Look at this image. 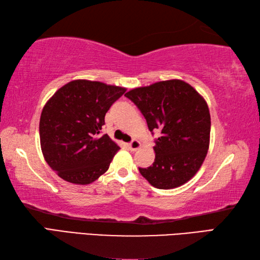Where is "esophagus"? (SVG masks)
<instances>
[{"mask_svg":"<svg viewBox=\"0 0 260 260\" xmlns=\"http://www.w3.org/2000/svg\"><path fill=\"white\" fill-rule=\"evenodd\" d=\"M127 147H128L129 151H136L141 147V143L139 141H133L131 142L129 144H127Z\"/></svg>","mask_w":260,"mask_h":260,"instance_id":"1","label":"esophagus"}]
</instances>
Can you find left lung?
Wrapping results in <instances>:
<instances>
[{
    "label": "left lung",
    "instance_id": "obj_1",
    "mask_svg": "<svg viewBox=\"0 0 260 260\" xmlns=\"http://www.w3.org/2000/svg\"><path fill=\"white\" fill-rule=\"evenodd\" d=\"M125 96L146 119L148 129L161 132L155 159L140 173L157 187L173 189L192 179L207 156L211 119L208 105L194 88L172 79L132 89Z\"/></svg>",
    "mask_w": 260,
    "mask_h": 260
}]
</instances>
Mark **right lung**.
<instances>
[{
	"mask_svg": "<svg viewBox=\"0 0 260 260\" xmlns=\"http://www.w3.org/2000/svg\"><path fill=\"white\" fill-rule=\"evenodd\" d=\"M125 91L79 79L62 86L47 102L39 125L41 150L60 178L85 185L108 170L119 146L101 131L105 115Z\"/></svg>",
	"mask_w": 260,
	"mask_h": 260,
	"instance_id": "add662e5",
	"label": "right lung"
}]
</instances>
